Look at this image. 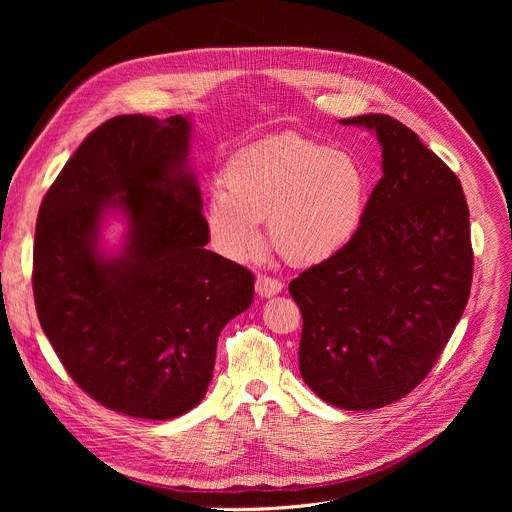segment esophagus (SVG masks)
Segmentation results:
<instances>
[{"mask_svg":"<svg viewBox=\"0 0 512 512\" xmlns=\"http://www.w3.org/2000/svg\"><path fill=\"white\" fill-rule=\"evenodd\" d=\"M282 288H284V284L280 280H276V278H270V276H259L257 282H255L257 294H259V297H265V299L267 297H274V294L282 292Z\"/></svg>","mask_w":512,"mask_h":512,"instance_id":"34e87169","label":"esophagus"}]
</instances>
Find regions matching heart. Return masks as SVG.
I'll use <instances>...</instances> for the list:
<instances>
[{"label":"heart","mask_w":512,"mask_h":512,"mask_svg":"<svg viewBox=\"0 0 512 512\" xmlns=\"http://www.w3.org/2000/svg\"><path fill=\"white\" fill-rule=\"evenodd\" d=\"M205 207L207 230L224 257L242 261L261 245L270 220L278 253L294 265L340 255L357 236L367 205L359 161L301 134H280L236 153Z\"/></svg>","instance_id":"obj_1"}]
</instances>
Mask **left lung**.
I'll return each instance as SVG.
<instances>
[{
	"label": "left lung",
	"mask_w": 512,
	"mask_h": 512,
	"mask_svg": "<svg viewBox=\"0 0 512 512\" xmlns=\"http://www.w3.org/2000/svg\"><path fill=\"white\" fill-rule=\"evenodd\" d=\"M340 122L375 130L384 176L351 245L288 292L303 315L305 384L328 405L371 411L413 392L459 324L473 280L469 207L456 174L402 122Z\"/></svg>",
	"instance_id": "left-lung-1"
}]
</instances>
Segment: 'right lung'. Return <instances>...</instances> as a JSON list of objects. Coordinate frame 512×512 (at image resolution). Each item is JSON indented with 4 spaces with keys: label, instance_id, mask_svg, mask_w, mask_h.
<instances>
[{
    "label": "right lung",
    "instance_id": "right-lung-1",
    "mask_svg": "<svg viewBox=\"0 0 512 512\" xmlns=\"http://www.w3.org/2000/svg\"><path fill=\"white\" fill-rule=\"evenodd\" d=\"M191 122L116 116L80 143L43 197L33 249L41 328L101 407L164 421L195 409L218 336L253 303V274L205 249L201 191L186 166ZM129 220L98 251L107 210Z\"/></svg>",
    "mask_w": 512,
    "mask_h": 512
}]
</instances>
